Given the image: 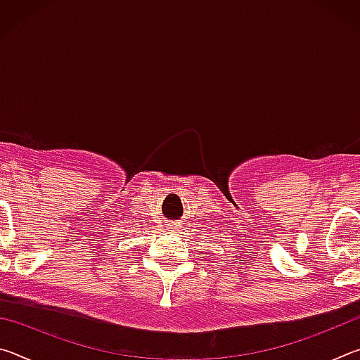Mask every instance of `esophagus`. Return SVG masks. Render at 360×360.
I'll list each match as a JSON object with an SVG mask.
<instances>
[{
	"instance_id": "1",
	"label": "esophagus",
	"mask_w": 360,
	"mask_h": 360,
	"mask_svg": "<svg viewBox=\"0 0 360 360\" xmlns=\"http://www.w3.org/2000/svg\"><path fill=\"white\" fill-rule=\"evenodd\" d=\"M173 227H174V225H173Z\"/></svg>"
}]
</instances>
